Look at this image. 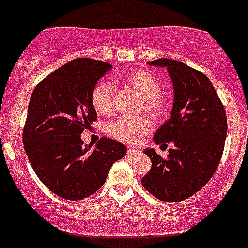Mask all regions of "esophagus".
<instances>
[{"label": "esophagus", "mask_w": 248, "mask_h": 248, "mask_svg": "<svg viewBox=\"0 0 248 248\" xmlns=\"http://www.w3.org/2000/svg\"><path fill=\"white\" fill-rule=\"evenodd\" d=\"M127 152H128V154H131V155H137V154H140V150L137 149V148H131V147H129L128 149H127Z\"/></svg>", "instance_id": "obj_1"}]
</instances>
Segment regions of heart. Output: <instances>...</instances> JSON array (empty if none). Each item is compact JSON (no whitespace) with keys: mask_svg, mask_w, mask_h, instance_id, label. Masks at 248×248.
<instances>
[{"mask_svg":"<svg viewBox=\"0 0 248 248\" xmlns=\"http://www.w3.org/2000/svg\"><path fill=\"white\" fill-rule=\"evenodd\" d=\"M124 87L128 88L140 98V110H144L154 119H161L171 108V99L161 92V83L153 73L145 69H135L128 72L120 79ZM115 87L111 83L101 80L92 90L93 108L100 115H110L113 110ZM152 131V122L147 116L136 119L117 117L106 126V132L110 137L135 144L142 137Z\"/></svg>","mask_w":248,"mask_h":248,"instance_id":"obj_1","label":"heart"}]
</instances>
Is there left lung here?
<instances>
[{
	"instance_id": "8db88e82",
	"label": "left lung",
	"mask_w": 248,
	"mask_h": 248,
	"mask_svg": "<svg viewBox=\"0 0 248 248\" xmlns=\"http://www.w3.org/2000/svg\"><path fill=\"white\" fill-rule=\"evenodd\" d=\"M148 64L166 67L172 79L171 117L156 131L154 142L173 147L166 159L153 148L144 150L152 169L142 185L158 200L181 202L205 186L219 166L228 132L226 112L204 73L170 59Z\"/></svg>"
}]
</instances>
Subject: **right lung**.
Instances as JSON below:
<instances>
[{
    "label": "right lung",
    "instance_id": "obj_1",
    "mask_svg": "<svg viewBox=\"0 0 248 248\" xmlns=\"http://www.w3.org/2000/svg\"><path fill=\"white\" fill-rule=\"evenodd\" d=\"M108 62L76 59L44 78L30 96L23 143L36 176L50 191L69 201L89 197L105 182L122 143L103 137L95 149L80 135L96 121L92 90L110 71Z\"/></svg>",
    "mask_w": 248,
    "mask_h": 248
}]
</instances>
